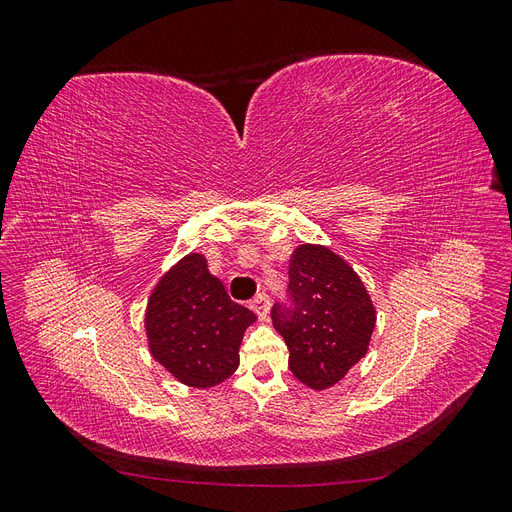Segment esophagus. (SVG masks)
<instances>
[{
  "mask_svg": "<svg viewBox=\"0 0 512 512\" xmlns=\"http://www.w3.org/2000/svg\"><path fill=\"white\" fill-rule=\"evenodd\" d=\"M252 309L258 314L260 320H267V316H269V297H267L265 292H260L258 297H254Z\"/></svg>",
  "mask_w": 512,
  "mask_h": 512,
  "instance_id": "esophagus-1",
  "label": "esophagus"
}]
</instances>
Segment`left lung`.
I'll list each match as a JSON object with an SVG mask.
<instances>
[{
	"mask_svg": "<svg viewBox=\"0 0 512 512\" xmlns=\"http://www.w3.org/2000/svg\"><path fill=\"white\" fill-rule=\"evenodd\" d=\"M288 275L292 307L273 305V327L288 346L294 378L324 391L365 356L376 309L361 277L324 245H299Z\"/></svg>",
	"mask_w": 512,
	"mask_h": 512,
	"instance_id": "obj_1",
	"label": "left lung"
}]
</instances>
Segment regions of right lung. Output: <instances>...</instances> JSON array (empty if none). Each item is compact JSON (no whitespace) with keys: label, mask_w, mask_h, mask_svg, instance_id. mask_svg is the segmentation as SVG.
<instances>
[{"label":"right lung","mask_w":512,"mask_h":512,"mask_svg":"<svg viewBox=\"0 0 512 512\" xmlns=\"http://www.w3.org/2000/svg\"><path fill=\"white\" fill-rule=\"evenodd\" d=\"M252 322L256 314L228 297L203 254L183 256L162 275L145 312L151 356L194 389H211L235 374Z\"/></svg>","instance_id":"1"}]
</instances>
